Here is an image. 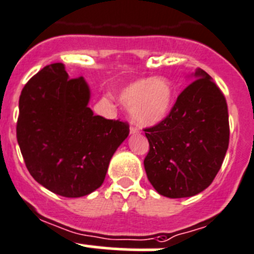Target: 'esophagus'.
<instances>
[{
  "instance_id": "esophagus-1",
  "label": "esophagus",
  "mask_w": 254,
  "mask_h": 254,
  "mask_svg": "<svg viewBox=\"0 0 254 254\" xmlns=\"http://www.w3.org/2000/svg\"><path fill=\"white\" fill-rule=\"evenodd\" d=\"M129 133L130 134H138V133H139V129H138L137 127H130L129 128Z\"/></svg>"
}]
</instances>
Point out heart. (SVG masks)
Wrapping results in <instances>:
<instances>
[{
    "label": "heart",
    "instance_id": "obj_1",
    "mask_svg": "<svg viewBox=\"0 0 254 254\" xmlns=\"http://www.w3.org/2000/svg\"><path fill=\"white\" fill-rule=\"evenodd\" d=\"M174 86L163 76L138 79L128 84L119 100L129 109L133 121L142 127L160 124L168 117L174 104Z\"/></svg>",
    "mask_w": 254,
    "mask_h": 254
}]
</instances>
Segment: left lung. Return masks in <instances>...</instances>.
<instances>
[{
  "label": "left lung",
  "instance_id": "obj_1",
  "mask_svg": "<svg viewBox=\"0 0 254 254\" xmlns=\"http://www.w3.org/2000/svg\"><path fill=\"white\" fill-rule=\"evenodd\" d=\"M165 120L145 128L148 180L163 196L189 197L215 179L228 148L226 99L211 76L197 69Z\"/></svg>",
  "mask_w": 254,
  "mask_h": 254
}]
</instances>
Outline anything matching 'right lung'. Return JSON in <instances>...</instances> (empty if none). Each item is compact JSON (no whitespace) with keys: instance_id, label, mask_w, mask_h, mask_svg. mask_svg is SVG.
Wrapping results in <instances>:
<instances>
[{"instance_id":"1","label":"right lung","mask_w":254,"mask_h":254,"mask_svg":"<svg viewBox=\"0 0 254 254\" xmlns=\"http://www.w3.org/2000/svg\"><path fill=\"white\" fill-rule=\"evenodd\" d=\"M84 77L62 63L44 66L19 96L17 140L36 182L54 194L80 197L99 189L110 160L129 133L126 122L95 116Z\"/></svg>"}]
</instances>
